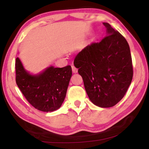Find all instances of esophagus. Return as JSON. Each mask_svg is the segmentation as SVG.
<instances>
[{
    "instance_id": "esophagus-1",
    "label": "esophagus",
    "mask_w": 149,
    "mask_h": 149,
    "mask_svg": "<svg viewBox=\"0 0 149 149\" xmlns=\"http://www.w3.org/2000/svg\"><path fill=\"white\" fill-rule=\"evenodd\" d=\"M72 72L75 74V73L77 72V68L75 65H72Z\"/></svg>"
}]
</instances>
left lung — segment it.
<instances>
[{"label": "left lung", "mask_w": 149, "mask_h": 149, "mask_svg": "<svg viewBox=\"0 0 149 149\" xmlns=\"http://www.w3.org/2000/svg\"><path fill=\"white\" fill-rule=\"evenodd\" d=\"M103 25L107 36L85 47L75 56L74 64L91 101L99 107L110 108L124 97L133 72L127 41L109 24Z\"/></svg>", "instance_id": "1"}]
</instances>
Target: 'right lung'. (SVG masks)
Returning <instances> with one entry per match:
<instances>
[{
	"instance_id": "obj_1",
	"label": "right lung",
	"mask_w": 149,
	"mask_h": 149,
	"mask_svg": "<svg viewBox=\"0 0 149 149\" xmlns=\"http://www.w3.org/2000/svg\"><path fill=\"white\" fill-rule=\"evenodd\" d=\"M15 65L16 84L33 107L42 112H53L61 107L72 75L70 65L50 66L37 75L27 72L19 58Z\"/></svg>"
}]
</instances>
